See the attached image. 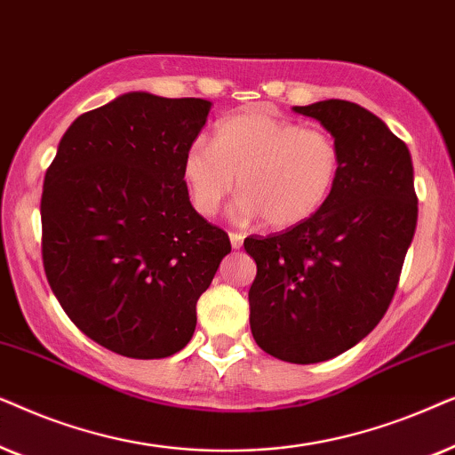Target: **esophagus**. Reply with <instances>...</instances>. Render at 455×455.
Segmentation results:
<instances>
[{
  "label": "esophagus",
  "mask_w": 455,
  "mask_h": 455,
  "mask_svg": "<svg viewBox=\"0 0 455 455\" xmlns=\"http://www.w3.org/2000/svg\"><path fill=\"white\" fill-rule=\"evenodd\" d=\"M228 237H231V245H233V250H239V247L243 245V235H241V233H235V231H231V233H228Z\"/></svg>",
  "instance_id": "esophagus-1"
}]
</instances>
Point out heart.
Wrapping results in <instances>:
<instances>
[{"instance_id": "heart-1", "label": "heart", "mask_w": 455, "mask_h": 455, "mask_svg": "<svg viewBox=\"0 0 455 455\" xmlns=\"http://www.w3.org/2000/svg\"><path fill=\"white\" fill-rule=\"evenodd\" d=\"M341 149L326 129L304 126L268 108L220 120L212 145L193 141L183 156V180L202 216H214L237 177L241 216H262L291 228L316 216L335 191Z\"/></svg>"}]
</instances>
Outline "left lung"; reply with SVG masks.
<instances>
[{
  "label": "left lung",
  "mask_w": 455,
  "mask_h": 455,
  "mask_svg": "<svg viewBox=\"0 0 455 455\" xmlns=\"http://www.w3.org/2000/svg\"><path fill=\"white\" fill-rule=\"evenodd\" d=\"M293 110L335 137L341 174L310 220L243 241L258 266L250 324L266 354L316 364L354 347L385 316L416 231L418 197L408 148L372 112L345 100Z\"/></svg>",
  "instance_id": "obj_1"
}]
</instances>
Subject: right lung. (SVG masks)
<instances>
[{"label": "right lung", "mask_w": 455, "mask_h": 455, "mask_svg": "<svg viewBox=\"0 0 455 455\" xmlns=\"http://www.w3.org/2000/svg\"><path fill=\"white\" fill-rule=\"evenodd\" d=\"M210 106L120 95L70 124L45 172L47 283L72 323L114 354L157 360L183 349L199 295L231 251L183 180V156Z\"/></svg>", "instance_id": "obj_1"}]
</instances>
